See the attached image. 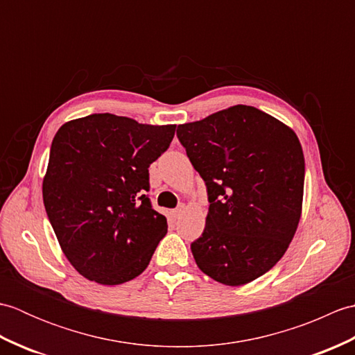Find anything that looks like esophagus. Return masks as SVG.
<instances>
[{
    "label": "esophagus",
    "mask_w": 355,
    "mask_h": 355,
    "mask_svg": "<svg viewBox=\"0 0 355 355\" xmlns=\"http://www.w3.org/2000/svg\"><path fill=\"white\" fill-rule=\"evenodd\" d=\"M183 210H184V206H183V205H182V206H178L177 209H173V210H172V215H173V218H178L180 215L183 214Z\"/></svg>",
    "instance_id": "1"
}]
</instances>
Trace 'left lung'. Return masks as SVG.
<instances>
[{"label":"left lung","instance_id":"left-lung-1","mask_svg":"<svg viewBox=\"0 0 355 355\" xmlns=\"http://www.w3.org/2000/svg\"><path fill=\"white\" fill-rule=\"evenodd\" d=\"M177 137L207 187L198 268L224 285L254 281L282 258L302 214L305 160L291 128L235 105L178 125Z\"/></svg>","mask_w":355,"mask_h":355}]
</instances>
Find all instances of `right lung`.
I'll return each mask as SVG.
<instances>
[{
  "instance_id": "right-lung-1",
  "label": "right lung",
  "mask_w": 355,
  "mask_h": 355,
  "mask_svg": "<svg viewBox=\"0 0 355 355\" xmlns=\"http://www.w3.org/2000/svg\"><path fill=\"white\" fill-rule=\"evenodd\" d=\"M175 125L92 114L59 128L42 182L45 212L79 273L119 285L145 271L168 221L150 206L149 166L169 148Z\"/></svg>"
}]
</instances>
